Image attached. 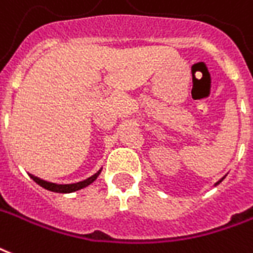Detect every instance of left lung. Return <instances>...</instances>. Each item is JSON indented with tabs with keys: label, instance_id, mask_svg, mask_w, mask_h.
Returning a JSON list of instances; mask_svg holds the SVG:
<instances>
[{
	"label": "left lung",
	"instance_id": "left-lung-1",
	"mask_svg": "<svg viewBox=\"0 0 253 253\" xmlns=\"http://www.w3.org/2000/svg\"><path fill=\"white\" fill-rule=\"evenodd\" d=\"M222 179H224V177H222V178H221V179H220V181H218V182H216V185H218V184H220V182H221Z\"/></svg>",
	"mask_w": 253,
	"mask_h": 253
}]
</instances>
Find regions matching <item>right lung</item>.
I'll list each match as a JSON object with an SVG mask.
<instances>
[{
    "mask_svg": "<svg viewBox=\"0 0 253 253\" xmlns=\"http://www.w3.org/2000/svg\"><path fill=\"white\" fill-rule=\"evenodd\" d=\"M102 169L99 170L98 173H95L93 175H91L89 178L84 179V181H80V182H76V184H67V185H59L53 184V182H48V181H44V179H40L39 177H35V175H31V178L39 184L40 186H42L46 190H50V192H55V193H72V192H76V190H80V189L88 186L89 184H92L95 179L98 178V175L100 174Z\"/></svg>",
    "mask_w": 253,
    "mask_h": 253,
    "instance_id": "1",
    "label": "right lung"
}]
</instances>
